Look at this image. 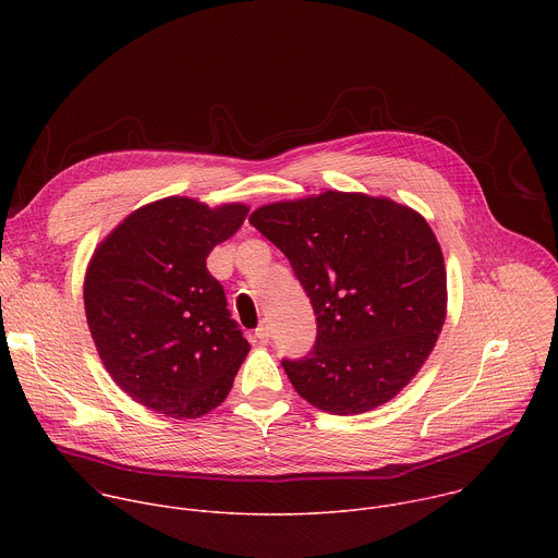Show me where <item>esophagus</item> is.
I'll list each match as a JSON object with an SVG mask.
<instances>
[{
	"label": "esophagus",
	"instance_id": "obj_1",
	"mask_svg": "<svg viewBox=\"0 0 558 558\" xmlns=\"http://www.w3.org/2000/svg\"><path fill=\"white\" fill-rule=\"evenodd\" d=\"M269 338H271V329H269L267 323H263V325L256 329V340L265 344V342H269Z\"/></svg>",
	"mask_w": 558,
	"mask_h": 558
}]
</instances>
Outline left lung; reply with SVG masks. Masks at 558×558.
Instances as JSON below:
<instances>
[{
    "label": "left lung",
    "mask_w": 558,
    "mask_h": 558,
    "mask_svg": "<svg viewBox=\"0 0 558 558\" xmlns=\"http://www.w3.org/2000/svg\"><path fill=\"white\" fill-rule=\"evenodd\" d=\"M250 222L291 263L317 323L282 360L300 397L331 415L373 411L424 366L446 320V267L422 214L384 196L323 192L258 207Z\"/></svg>",
    "instance_id": "8db88e82"
}]
</instances>
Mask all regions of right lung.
Returning <instances> with one entry per match:
<instances>
[{
    "instance_id": "1",
    "label": "right lung",
    "mask_w": 558,
    "mask_h": 558,
    "mask_svg": "<svg viewBox=\"0 0 558 558\" xmlns=\"http://www.w3.org/2000/svg\"><path fill=\"white\" fill-rule=\"evenodd\" d=\"M250 207L168 196L125 216L95 250L84 304L97 353L134 402L196 420L225 402L250 342L207 271Z\"/></svg>"
}]
</instances>
